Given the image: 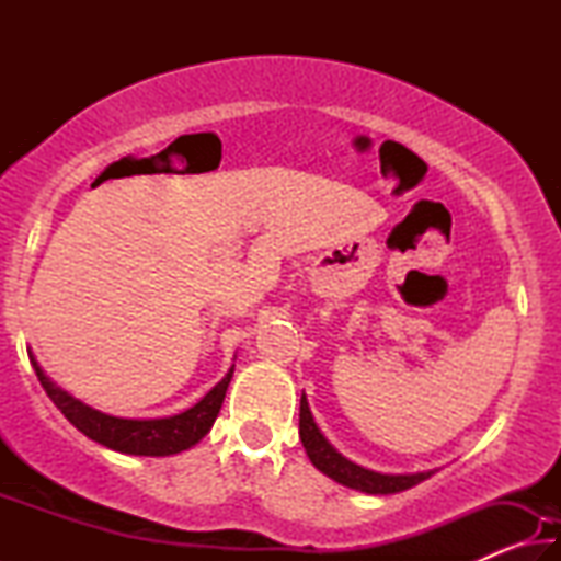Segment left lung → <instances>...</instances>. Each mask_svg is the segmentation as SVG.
I'll use <instances>...</instances> for the list:
<instances>
[{
  "instance_id": "obj_1",
  "label": "left lung",
  "mask_w": 561,
  "mask_h": 561,
  "mask_svg": "<svg viewBox=\"0 0 561 561\" xmlns=\"http://www.w3.org/2000/svg\"><path fill=\"white\" fill-rule=\"evenodd\" d=\"M299 438L304 450H307L311 465L321 470L327 478L336 480L339 485L368 492V495H396V492H403L408 488L417 485V482L428 480L435 470L425 472H405V474H388V472H376L368 468H360V465L351 462L344 458L334 445L327 440V435L319 431L314 415L309 411L307 396L301 393V405H299Z\"/></svg>"
}]
</instances>
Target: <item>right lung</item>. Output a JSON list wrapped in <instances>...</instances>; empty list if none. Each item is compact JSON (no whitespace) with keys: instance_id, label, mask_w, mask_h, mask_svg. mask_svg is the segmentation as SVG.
I'll use <instances>...</instances> for the list:
<instances>
[{"instance_id":"obj_1","label":"right lung","mask_w":561,"mask_h":561,"mask_svg":"<svg viewBox=\"0 0 561 561\" xmlns=\"http://www.w3.org/2000/svg\"><path fill=\"white\" fill-rule=\"evenodd\" d=\"M30 360L36 376L44 386L46 396L51 398L54 405L66 415V421L76 425L87 438L96 440L106 448L126 455H148V458H165V455H178L190 450L210 433L217 413H220L227 386L232 381L234 366L225 374V378L215 388H210L193 408L168 415V417H118L101 413L96 408L87 405L79 398H73L61 386H56L49 376L44 374L39 360L34 358L30 348Z\"/></svg>"}]
</instances>
